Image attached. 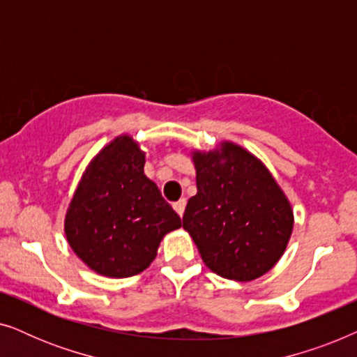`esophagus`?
Here are the masks:
<instances>
[{
    "instance_id": "1",
    "label": "esophagus",
    "mask_w": 357,
    "mask_h": 357,
    "mask_svg": "<svg viewBox=\"0 0 357 357\" xmlns=\"http://www.w3.org/2000/svg\"><path fill=\"white\" fill-rule=\"evenodd\" d=\"M185 206H187V199H185V198H180L178 202H175V203H174V209H175V211H177V214H178L180 218L183 216V213H185Z\"/></svg>"
}]
</instances>
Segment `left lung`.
Segmentation results:
<instances>
[{
    "instance_id": "left-lung-1",
    "label": "left lung",
    "mask_w": 357,
    "mask_h": 357,
    "mask_svg": "<svg viewBox=\"0 0 357 357\" xmlns=\"http://www.w3.org/2000/svg\"><path fill=\"white\" fill-rule=\"evenodd\" d=\"M195 197L188 199L183 229L197 243L204 265L234 281L265 275L282 257L294 214L270 170L238 144L193 151Z\"/></svg>"
}]
</instances>
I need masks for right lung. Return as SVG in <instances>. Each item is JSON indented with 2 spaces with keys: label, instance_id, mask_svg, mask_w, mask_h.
I'll use <instances>...</instances> for the list:
<instances>
[{
  "label": "right lung",
  "instance_id": "add662e5",
  "mask_svg": "<svg viewBox=\"0 0 357 357\" xmlns=\"http://www.w3.org/2000/svg\"><path fill=\"white\" fill-rule=\"evenodd\" d=\"M182 219L144 175V153L128 135L105 146L82 174L65 218L73 252L109 278L144 271Z\"/></svg>",
  "mask_w": 357,
  "mask_h": 357
}]
</instances>
